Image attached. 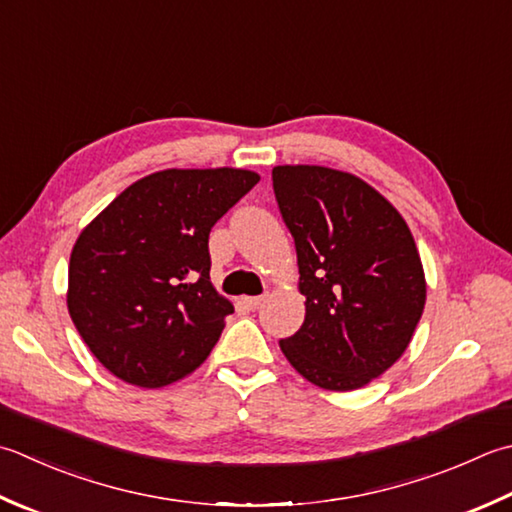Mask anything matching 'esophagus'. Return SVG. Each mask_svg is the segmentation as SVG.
Listing matches in <instances>:
<instances>
[{"label": "esophagus", "mask_w": 512, "mask_h": 512, "mask_svg": "<svg viewBox=\"0 0 512 512\" xmlns=\"http://www.w3.org/2000/svg\"><path fill=\"white\" fill-rule=\"evenodd\" d=\"M262 302H264V295H257V297H242V304L246 306V308H259L262 306Z\"/></svg>", "instance_id": "esophagus-1"}]
</instances>
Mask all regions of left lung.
Segmentation results:
<instances>
[{
    "mask_svg": "<svg viewBox=\"0 0 512 512\" xmlns=\"http://www.w3.org/2000/svg\"><path fill=\"white\" fill-rule=\"evenodd\" d=\"M273 188L295 239L306 317L279 342L299 375L357 390L404 355L426 304L413 233L373 186L326 166H275Z\"/></svg>",
    "mask_w": 512,
    "mask_h": 512,
    "instance_id": "8db88e82",
    "label": "left lung"
}]
</instances>
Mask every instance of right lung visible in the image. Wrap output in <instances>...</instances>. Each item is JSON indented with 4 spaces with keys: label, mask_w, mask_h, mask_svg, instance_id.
I'll return each instance as SVG.
<instances>
[{
    "label": "right lung",
    "mask_w": 512,
    "mask_h": 512,
    "mask_svg": "<svg viewBox=\"0 0 512 512\" xmlns=\"http://www.w3.org/2000/svg\"><path fill=\"white\" fill-rule=\"evenodd\" d=\"M257 182L244 168L159 170L79 233L68 313L122 382L159 388L204 364L235 310L210 282V228Z\"/></svg>",
    "instance_id": "add662e5"
}]
</instances>
